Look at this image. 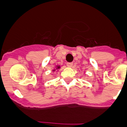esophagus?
<instances>
[{"label":"esophagus","mask_w":127,"mask_h":127,"mask_svg":"<svg viewBox=\"0 0 127 127\" xmlns=\"http://www.w3.org/2000/svg\"><path fill=\"white\" fill-rule=\"evenodd\" d=\"M73 65V62H67V65L68 66V67H72Z\"/></svg>","instance_id":"esophagus-1"}]
</instances>
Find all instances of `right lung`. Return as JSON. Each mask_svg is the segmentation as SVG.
<instances>
[{"mask_svg": "<svg viewBox=\"0 0 127 127\" xmlns=\"http://www.w3.org/2000/svg\"><path fill=\"white\" fill-rule=\"evenodd\" d=\"M60 67H58V68H59Z\"/></svg>", "mask_w": 127, "mask_h": 127, "instance_id": "right-lung-1", "label": "right lung"}]
</instances>
